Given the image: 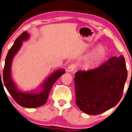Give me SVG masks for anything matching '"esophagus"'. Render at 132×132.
<instances>
[{"label": "esophagus", "mask_w": 132, "mask_h": 132, "mask_svg": "<svg viewBox=\"0 0 132 132\" xmlns=\"http://www.w3.org/2000/svg\"><path fill=\"white\" fill-rule=\"evenodd\" d=\"M76 68V65L74 64H71L69 66H68V67L67 68V71L68 72H72L73 71L75 70Z\"/></svg>", "instance_id": "1"}]
</instances>
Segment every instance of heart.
Wrapping results in <instances>:
<instances>
[{
	"label": "heart",
	"mask_w": 132,
	"mask_h": 132,
	"mask_svg": "<svg viewBox=\"0 0 132 132\" xmlns=\"http://www.w3.org/2000/svg\"><path fill=\"white\" fill-rule=\"evenodd\" d=\"M107 55L106 49L102 46H100L89 55L83 65V68L85 70L95 69L104 61Z\"/></svg>",
	"instance_id": "b5f03b06"
}]
</instances>
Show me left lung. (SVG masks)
I'll use <instances>...</instances> for the list:
<instances>
[{
	"label": "left lung",
	"mask_w": 132,
	"mask_h": 132,
	"mask_svg": "<svg viewBox=\"0 0 132 132\" xmlns=\"http://www.w3.org/2000/svg\"><path fill=\"white\" fill-rule=\"evenodd\" d=\"M127 77L125 58L114 56L95 69L79 70L74 77L76 104L89 115H98L117 105Z\"/></svg>",
	"instance_id": "8db88e82"
}]
</instances>
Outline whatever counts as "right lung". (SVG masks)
Returning a JSON list of instances; mask_svg holds the SVG:
<instances>
[{"label": "right lung", "mask_w": 132, "mask_h": 132, "mask_svg": "<svg viewBox=\"0 0 132 132\" xmlns=\"http://www.w3.org/2000/svg\"><path fill=\"white\" fill-rule=\"evenodd\" d=\"M29 36V34L25 31L15 40L14 44L9 49L6 57L3 77L6 88L16 102L24 107L33 108L39 107L46 103L53 85L63 74L65 73V71L64 69L55 71L44 81L37 90L22 92L19 90L12 79L11 66L13 59L20 49L22 42L27 40Z\"/></svg>", "instance_id": "add662e5"}]
</instances>
